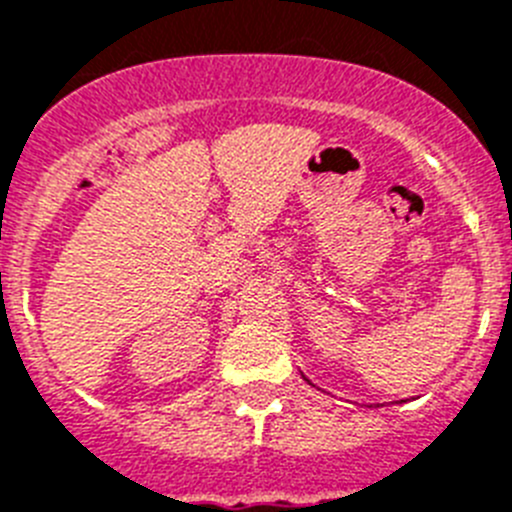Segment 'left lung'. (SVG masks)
<instances>
[{
	"mask_svg": "<svg viewBox=\"0 0 512 512\" xmlns=\"http://www.w3.org/2000/svg\"><path fill=\"white\" fill-rule=\"evenodd\" d=\"M307 382H310V379H307Z\"/></svg>",
	"mask_w": 512,
	"mask_h": 512,
	"instance_id": "obj_1",
	"label": "left lung"
}]
</instances>
